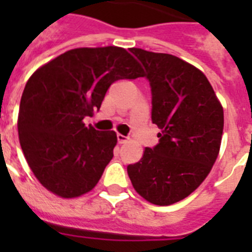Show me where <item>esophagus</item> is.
<instances>
[{"label":"esophagus","mask_w":252,"mask_h":252,"mask_svg":"<svg viewBox=\"0 0 252 252\" xmlns=\"http://www.w3.org/2000/svg\"><path fill=\"white\" fill-rule=\"evenodd\" d=\"M116 137H118V142H119V144H126V140H128V137H126V136H123V134H118Z\"/></svg>","instance_id":"esophagus-1"}]
</instances>
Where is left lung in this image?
Returning a JSON list of instances; mask_svg holds the SVG:
<instances>
[{
  "mask_svg": "<svg viewBox=\"0 0 252 252\" xmlns=\"http://www.w3.org/2000/svg\"><path fill=\"white\" fill-rule=\"evenodd\" d=\"M146 70L159 141L126 171L149 203L170 205L195 191L217 159L223 110L203 72L167 53L130 48Z\"/></svg>",
  "mask_w": 252,
  "mask_h": 252,
  "instance_id": "obj_1",
  "label": "left lung"
}]
</instances>
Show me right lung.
<instances>
[{
	"mask_svg": "<svg viewBox=\"0 0 252 252\" xmlns=\"http://www.w3.org/2000/svg\"><path fill=\"white\" fill-rule=\"evenodd\" d=\"M124 48H77L30 77L22 94L18 134L37 180L61 197L91 191L114 157V130L99 132L84 120L100 108L111 85L142 77Z\"/></svg>",
	"mask_w": 252,
	"mask_h": 252,
	"instance_id": "right-lung-1",
	"label": "right lung"
}]
</instances>
